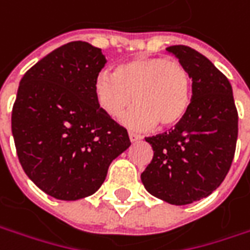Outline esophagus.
<instances>
[{"label":"esophagus","mask_w":250,"mask_h":250,"mask_svg":"<svg viewBox=\"0 0 250 250\" xmlns=\"http://www.w3.org/2000/svg\"><path fill=\"white\" fill-rule=\"evenodd\" d=\"M142 139V136L138 135V133H133V132H129V140L130 142H138V140Z\"/></svg>","instance_id":"1"}]
</instances>
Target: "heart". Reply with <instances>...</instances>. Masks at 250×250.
Here are the masks:
<instances>
[{
	"label": "heart",
	"instance_id": "1",
	"mask_svg": "<svg viewBox=\"0 0 250 250\" xmlns=\"http://www.w3.org/2000/svg\"><path fill=\"white\" fill-rule=\"evenodd\" d=\"M94 99L105 115L118 118L133 101L122 124L130 129L171 128L185 118L192 96L187 68L177 60L139 57L100 73L93 84Z\"/></svg>",
	"mask_w": 250,
	"mask_h": 250
}]
</instances>
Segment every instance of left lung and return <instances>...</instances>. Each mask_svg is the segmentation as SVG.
<instances>
[{
    "mask_svg": "<svg viewBox=\"0 0 250 250\" xmlns=\"http://www.w3.org/2000/svg\"><path fill=\"white\" fill-rule=\"evenodd\" d=\"M167 51L187 68L192 99L171 132L146 138L153 159L140 179L150 195L184 206L211 195L229 171L238 139L231 83L210 60L187 45Z\"/></svg>",
    "mask_w": 250,
    "mask_h": 250,
    "instance_id": "left-lung-1",
    "label": "left lung"
}]
</instances>
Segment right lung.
I'll list each match as a JSON object with an SVG mask.
<instances>
[{
	"label": "right lung",
	"mask_w": 250,
	"mask_h": 250,
	"mask_svg": "<svg viewBox=\"0 0 250 250\" xmlns=\"http://www.w3.org/2000/svg\"><path fill=\"white\" fill-rule=\"evenodd\" d=\"M107 62L86 42L63 44L24 73L12 108L15 147L47 195L78 200L99 190L129 136L99 108L93 84Z\"/></svg>",
	"instance_id": "1"
}]
</instances>
